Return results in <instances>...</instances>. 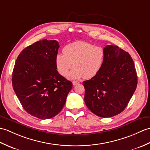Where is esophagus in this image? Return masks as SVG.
Here are the masks:
<instances>
[{
  "instance_id": "1",
  "label": "esophagus",
  "mask_w": 150,
  "mask_h": 150,
  "mask_svg": "<svg viewBox=\"0 0 150 150\" xmlns=\"http://www.w3.org/2000/svg\"><path fill=\"white\" fill-rule=\"evenodd\" d=\"M73 86H75V85H77V84H78L79 83V81H73Z\"/></svg>"
}]
</instances>
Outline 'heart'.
Masks as SVG:
<instances>
[{"label":"heart","mask_w":150,"mask_h":150,"mask_svg":"<svg viewBox=\"0 0 150 150\" xmlns=\"http://www.w3.org/2000/svg\"><path fill=\"white\" fill-rule=\"evenodd\" d=\"M64 54L55 57L57 71L65 77L71 68L68 78L78 79L84 77L90 79L95 77L105 62L106 51L104 47L94 46L84 41H76L66 45L63 49Z\"/></svg>","instance_id":"obj_1"}]
</instances>
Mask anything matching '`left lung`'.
<instances>
[{
	"mask_svg": "<svg viewBox=\"0 0 150 150\" xmlns=\"http://www.w3.org/2000/svg\"><path fill=\"white\" fill-rule=\"evenodd\" d=\"M105 62L100 72L83 82L84 101L92 113L111 117L126 108L137 86L134 62L128 52L115 45H107Z\"/></svg>",
	"mask_w": 150,
	"mask_h": 150,
	"instance_id": "left-lung-1",
	"label": "left lung"
}]
</instances>
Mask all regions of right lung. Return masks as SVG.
I'll list each match as a JSON object with an SVG mask.
<instances>
[{
	"instance_id": "add662e5",
	"label": "right lung",
	"mask_w": 150,
	"mask_h": 150,
	"mask_svg": "<svg viewBox=\"0 0 150 150\" xmlns=\"http://www.w3.org/2000/svg\"><path fill=\"white\" fill-rule=\"evenodd\" d=\"M59 48L55 40L37 41L22 51L13 71L12 86L22 107L40 119L52 118L62 110L73 86L57 71Z\"/></svg>"
}]
</instances>
